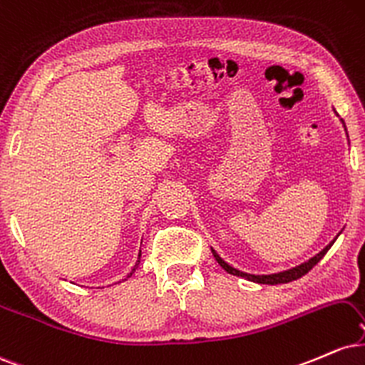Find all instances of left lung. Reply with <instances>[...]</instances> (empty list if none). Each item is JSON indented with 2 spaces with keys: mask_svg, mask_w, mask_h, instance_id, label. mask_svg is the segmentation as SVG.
Masks as SVG:
<instances>
[{
  "mask_svg": "<svg viewBox=\"0 0 365 365\" xmlns=\"http://www.w3.org/2000/svg\"><path fill=\"white\" fill-rule=\"evenodd\" d=\"M341 123H344V121H341ZM344 126H345V123H344ZM335 241H336V237L333 239V241L329 242L328 246L324 247L323 251H319L318 255H316V256H312V258H311L309 261H306V263L299 264V267H295V268L285 269V272H280V273H272V275H251V273H244V272H239L237 268L230 267V264L227 263V261L222 259L220 256L217 255V251H215V250H212V252H213V256H215L217 263L220 264V267L224 268L227 273H230V275H235V277H242V278H246V280H250V282H256V284H264V285H277V284H289V282H292V280H297V278H301V277L306 275V273L309 272V269H312V268L316 267V264L319 263L321 258H323V256L327 255L328 250H329V247L333 246V242H335Z\"/></svg>",
  "mask_w": 365,
  "mask_h": 365,
  "instance_id": "obj_1",
  "label": "left lung"
}]
</instances>
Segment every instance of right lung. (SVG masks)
<instances>
[{
    "mask_svg": "<svg viewBox=\"0 0 365 365\" xmlns=\"http://www.w3.org/2000/svg\"><path fill=\"white\" fill-rule=\"evenodd\" d=\"M140 256H141V251H140V255H138V261H136V264H135V267H133V269H131V272H130V273H128V277H126V278H130V277L133 275V273H135V272H136V268H138V264H140ZM126 278H124V280H126Z\"/></svg>",
    "mask_w": 365,
    "mask_h": 365,
    "instance_id": "right-lung-1",
    "label": "right lung"
}]
</instances>
